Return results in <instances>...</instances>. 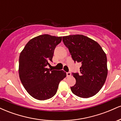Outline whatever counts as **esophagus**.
<instances>
[{"label":"esophagus","mask_w":121,"mask_h":121,"mask_svg":"<svg viewBox=\"0 0 121 121\" xmlns=\"http://www.w3.org/2000/svg\"><path fill=\"white\" fill-rule=\"evenodd\" d=\"M70 76H71V73H70V72H67V73H66V76H67L68 77H70Z\"/></svg>","instance_id":"34e87169"}]
</instances>
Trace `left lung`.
<instances>
[{"label": "left lung", "mask_w": 121, "mask_h": 121, "mask_svg": "<svg viewBox=\"0 0 121 121\" xmlns=\"http://www.w3.org/2000/svg\"><path fill=\"white\" fill-rule=\"evenodd\" d=\"M74 61L81 62L80 73H72L76 84L73 94L87 98L95 95L103 86L108 76L106 53L98 43L82 35L62 37Z\"/></svg>", "instance_id": "obj_1"}]
</instances>
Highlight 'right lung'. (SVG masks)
I'll return each mask as SVG.
<instances>
[{"label":"right lung","instance_id":"right-lung-1","mask_svg":"<svg viewBox=\"0 0 121 121\" xmlns=\"http://www.w3.org/2000/svg\"><path fill=\"white\" fill-rule=\"evenodd\" d=\"M61 40L62 37L38 36L30 40L20 53L19 77L25 89L35 99L46 100L53 97L60 82L66 76L64 70L47 68Z\"/></svg>","mask_w":121,"mask_h":121}]
</instances>
